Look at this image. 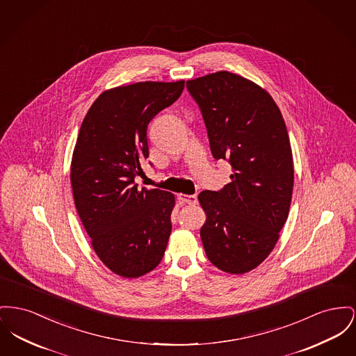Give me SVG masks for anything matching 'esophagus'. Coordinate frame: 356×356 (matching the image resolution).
Wrapping results in <instances>:
<instances>
[{
  "mask_svg": "<svg viewBox=\"0 0 356 356\" xmlns=\"http://www.w3.org/2000/svg\"><path fill=\"white\" fill-rule=\"evenodd\" d=\"M177 199L183 203H187V204H196L197 202V196L196 195H184V193H179L177 195Z\"/></svg>",
  "mask_w": 356,
  "mask_h": 356,
  "instance_id": "obj_1",
  "label": "esophagus"
}]
</instances>
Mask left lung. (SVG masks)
Wrapping results in <instances>:
<instances>
[{
  "label": "left lung",
  "mask_w": 356,
  "mask_h": 356,
  "mask_svg": "<svg viewBox=\"0 0 356 356\" xmlns=\"http://www.w3.org/2000/svg\"><path fill=\"white\" fill-rule=\"evenodd\" d=\"M202 110L216 160L231 164V183L203 191L200 238L218 269L245 274L272 252L292 202L294 169L288 130L272 95L250 79L218 71L187 81Z\"/></svg>",
  "instance_id": "obj_1"
}]
</instances>
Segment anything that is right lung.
<instances>
[{
  "instance_id": "obj_1",
  "label": "right lung",
  "mask_w": 356,
  "mask_h": 356,
  "mask_svg": "<svg viewBox=\"0 0 356 356\" xmlns=\"http://www.w3.org/2000/svg\"><path fill=\"white\" fill-rule=\"evenodd\" d=\"M184 81L138 82L104 91L88 108L71 160L75 207L107 269L138 278L161 262L175 195L138 189L149 157L147 124L183 92Z\"/></svg>"
}]
</instances>
